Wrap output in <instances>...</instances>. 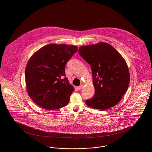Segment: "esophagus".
Returning <instances> with one entry per match:
<instances>
[{"label":"esophagus","mask_w":152,"mask_h":152,"mask_svg":"<svg viewBox=\"0 0 152 152\" xmlns=\"http://www.w3.org/2000/svg\"><path fill=\"white\" fill-rule=\"evenodd\" d=\"M83 87H84V85L81 84V85L79 87H78V89H83Z\"/></svg>","instance_id":"obj_1"}]
</instances>
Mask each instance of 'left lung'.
Segmentation results:
<instances>
[{
	"label": "left lung",
	"instance_id": "1",
	"mask_svg": "<svg viewBox=\"0 0 152 152\" xmlns=\"http://www.w3.org/2000/svg\"><path fill=\"white\" fill-rule=\"evenodd\" d=\"M80 55L91 65L95 93L86 103L92 108L105 110L117 105L130 81L129 69L120 53L110 44L100 42L81 46Z\"/></svg>",
	"mask_w": 152,
	"mask_h": 152
}]
</instances>
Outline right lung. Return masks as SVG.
Returning a JSON list of instances; mask_svg holds the SVG:
<instances>
[{"mask_svg": "<svg viewBox=\"0 0 152 152\" xmlns=\"http://www.w3.org/2000/svg\"><path fill=\"white\" fill-rule=\"evenodd\" d=\"M67 44L45 45L31 56L25 69L27 91L39 107L54 110L66 105L75 89L65 77L66 64L77 51Z\"/></svg>", "mask_w": 152, "mask_h": 152, "instance_id": "obj_1", "label": "right lung"}]
</instances>
